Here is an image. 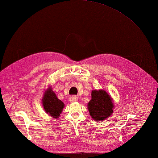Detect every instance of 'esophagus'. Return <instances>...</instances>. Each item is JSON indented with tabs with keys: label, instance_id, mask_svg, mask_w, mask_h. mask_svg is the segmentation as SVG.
<instances>
[{
	"label": "esophagus",
	"instance_id": "esophagus-1",
	"mask_svg": "<svg viewBox=\"0 0 158 158\" xmlns=\"http://www.w3.org/2000/svg\"><path fill=\"white\" fill-rule=\"evenodd\" d=\"M77 100H78V98L76 97V95H72V96H70V101L72 103L77 102Z\"/></svg>",
	"mask_w": 158,
	"mask_h": 158
}]
</instances>
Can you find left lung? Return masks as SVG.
Here are the masks:
<instances>
[{
	"mask_svg": "<svg viewBox=\"0 0 158 158\" xmlns=\"http://www.w3.org/2000/svg\"><path fill=\"white\" fill-rule=\"evenodd\" d=\"M113 107L112 99L106 91H92V99L88 103V107L94 120L101 121L109 117L113 113Z\"/></svg>",
	"mask_w": 158,
	"mask_h": 158,
	"instance_id": "obj_1",
	"label": "left lung"
}]
</instances>
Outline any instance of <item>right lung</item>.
<instances>
[{
	"mask_svg": "<svg viewBox=\"0 0 158 158\" xmlns=\"http://www.w3.org/2000/svg\"><path fill=\"white\" fill-rule=\"evenodd\" d=\"M43 106L45 111L55 118L60 116L64 106L63 102L57 98L56 94L51 90V88L47 89L43 98Z\"/></svg>",
	"mask_w": 158,
	"mask_h": 158,
	"instance_id": "add662e5",
	"label": "right lung"
}]
</instances>
